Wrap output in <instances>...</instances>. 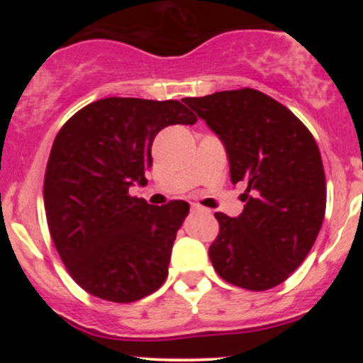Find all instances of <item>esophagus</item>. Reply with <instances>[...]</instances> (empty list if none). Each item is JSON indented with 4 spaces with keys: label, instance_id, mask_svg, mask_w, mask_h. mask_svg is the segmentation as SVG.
<instances>
[{
    "label": "esophagus",
    "instance_id": "1",
    "mask_svg": "<svg viewBox=\"0 0 363 363\" xmlns=\"http://www.w3.org/2000/svg\"><path fill=\"white\" fill-rule=\"evenodd\" d=\"M191 210H203V208L199 205H194V203H193V205H191Z\"/></svg>",
    "mask_w": 363,
    "mask_h": 363
}]
</instances>
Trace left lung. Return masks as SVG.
<instances>
[{"label": "left lung", "instance_id": "left-lung-1", "mask_svg": "<svg viewBox=\"0 0 363 363\" xmlns=\"http://www.w3.org/2000/svg\"><path fill=\"white\" fill-rule=\"evenodd\" d=\"M184 102L227 150L232 182H245L237 218L215 213V272L245 290H269L290 277L314 245L326 211V176L318 143L290 109L254 89Z\"/></svg>", "mask_w": 363, "mask_h": 363}]
</instances>
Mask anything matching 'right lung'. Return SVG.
Masks as SVG:
<instances>
[{
	"instance_id": "1",
	"label": "right lung",
	"mask_w": 363,
	"mask_h": 363,
	"mask_svg": "<svg viewBox=\"0 0 363 363\" xmlns=\"http://www.w3.org/2000/svg\"><path fill=\"white\" fill-rule=\"evenodd\" d=\"M196 121L179 101L109 97L78 111L54 138L44 176L49 234L73 280L94 297L129 303L164 285L189 205L152 206L129 187L147 184L157 133Z\"/></svg>"
}]
</instances>
